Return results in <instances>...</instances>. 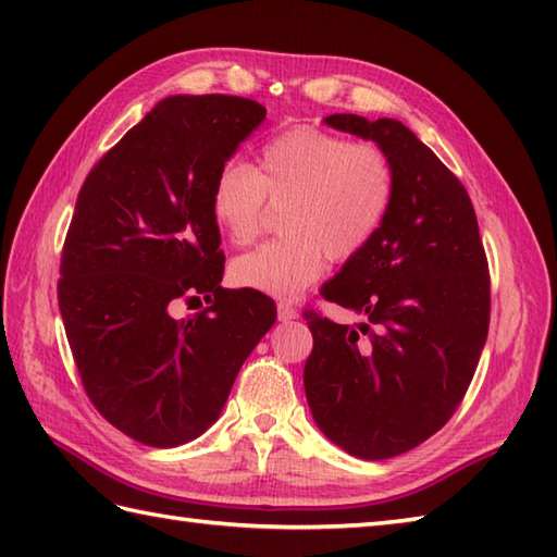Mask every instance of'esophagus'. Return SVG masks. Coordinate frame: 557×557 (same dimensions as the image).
<instances>
[{"label":"esophagus","mask_w":557,"mask_h":557,"mask_svg":"<svg viewBox=\"0 0 557 557\" xmlns=\"http://www.w3.org/2000/svg\"><path fill=\"white\" fill-rule=\"evenodd\" d=\"M277 318H280L282 323H292L294 318H299V313H297V309H294L292 304L280 301V304H277Z\"/></svg>","instance_id":"obj_1"}]
</instances>
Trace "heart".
<instances>
[{"label":"heart","instance_id":"heart-1","mask_svg":"<svg viewBox=\"0 0 557 557\" xmlns=\"http://www.w3.org/2000/svg\"><path fill=\"white\" fill-rule=\"evenodd\" d=\"M393 196L395 172L381 148L297 126L270 140L258 172L224 164L212 182L210 212L232 244L246 246L263 227L265 200L285 206L280 230L287 236L236 258L232 277L239 287L289 299L321 277L325 253L335 263L363 253Z\"/></svg>","mask_w":557,"mask_h":557}]
</instances>
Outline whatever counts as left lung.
I'll return each instance as SVG.
<instances>
[{
    "mask_svg": "<svg viewBox=\"0 0 557 557\" xmlns=\"http://www.w3.org/2000/svg\"><path fill=\"white\" fill-rule=\"evenodd\" d=\"M325 124L385 152L395 196L369 248L321 289L363 323L304 313L313 333L306 399L337 447L387 459L429 441L465 397L488 337V260L467 188L417 134L359 114Z\"/></svg>",
    "mask_w": 557,
    "mask_h": 557,
    "instance_id": "8db88e82",
    "label": "left lung"
}]
</instances>
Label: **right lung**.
Returning a JSON list of instances; mask_svg holds the SVG:
<instances>
[{
  "label": "right lung",
  "mask_w": 557,
  "mask_h": 557,
  "mask_svg": "<svg viewBox=\"0 0 557 557\" xmlns=\"http://www.w3.org/2000/svg\"><path fill=\"white\" fill-rule=\"evenodd\" d=\"M265 120L256 100H160L90 170L57 297L92 405L134 441L176 447L218 421L242 363L277 318L256 289H224L212 182ZM211 306L173 318L180 300Z\"/></svg>",
  "instance_id": "1"
}]
</instances>
